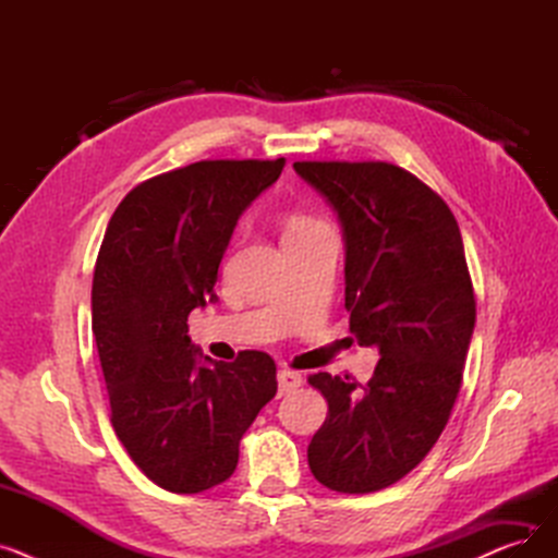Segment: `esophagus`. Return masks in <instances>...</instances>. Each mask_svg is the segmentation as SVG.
Returning a JSON list of instances; mask_svg holds the SVG:
<instances>
[{
    "label": "esophagus",
    "instance_id": "34e87169",
    "mask_svg": "<svg viewBox=\"0 0 558 558\" xmlns=\"http://www.w3.org/2000/svg\"><path fill=\"white\" fill-rule=\"evenodd\" d=\"M303 377L296 371H289V368H280L278 371V396H284L289 391H294L296 387H301Z\"/></svg>",
    "mask_w": 558,
    "mask_h": 558
}]
</instances>
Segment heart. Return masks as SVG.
I'll use <instances>...</instances> for the list:
<instances>
[{"label":"heart","instance_id":"obj_1","mask_svg":"<svg viewBox=\"0 0 558 558\" xmlns=\"http://www.w3.org/2000/svg\"><path fill=\"white\" fill-rule=\"evenodd\" d=\"M312 223H316V221H312V219H307V217H294V219L289 221L287 230H296V228H303V226H312Z\"/></svg>","mask_w":558,"mask_h":558}]
</instances>
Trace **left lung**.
<instances>
[{"label":"left lung","mask_w":558,"mask_h":558,"mask_svg":"<svg viewBox=\"0 0 558 558\" xmlns=\"http://www.w3.org/2000/svg\"><path fill=\"white\" fill-rule=\"evenodd\" d=\"M294 169L339 215L350 332L379 350L366 385L348 375L307 377L328 400L307 461L330 490H383L434 448L461 389L477 314L461 232L446 201L402 167Z\"/></svg>","instance_id":"8db88e82"}]
</instances>
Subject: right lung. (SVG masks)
<instances>
[{
    "label": "right lung",
    "mask_w": 558,
    "mask_h": 558,
    "mask_svg": "<svg viewBox=\"0 0 558 558\" xmlns=\"http://www.w3.org/2000/svg\"><path fill=\"white\" fill-rule=\"evenodd\" d=\"M278 160H201L133 187L108 221L93 278V332L110 423L140 471L171 493L226 482L240 441L276 391V362L244 350L203 357L194 307L217 301L238 219L271 187Z\"/></svg>",
    "instance_id": "right-lung-1"
}]
</instances>
